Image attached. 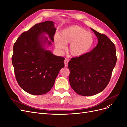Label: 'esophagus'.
I'll list each match as a JSON object with an SVG mask.
<instances>
[{"label": "esophagus", "mask_w": 127, "mask_h": 127, "mask_svg": "<svg viewBox=\"0 0 127 127\" xmlns=\"http://www.w3.org/2000/svg\"><path fill=\"white\" fill-rule=\"evenodd\" d=\"M64 66H65V67H67L68 64V61L66 59L64 60Z\"/></svg>", "instance_id": "34e87169"}]
</instances>
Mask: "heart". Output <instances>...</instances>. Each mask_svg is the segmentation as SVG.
<instances>
[{
	"label": "heart",
	"instance_id": "1",
	"mask_svg": "<svg viewBox=\"0 0 127 127\" xmlns=\"http://www.w3.org/2000/svg\"><path fill=\"white\" fill-rule=\"evenodd\" d=\"M69 43V54L74 57H79L86 54L93 47L95 37L91 32L82 27L72 25L64 29L55 41L56 47L59 49H65L66 44Z\"/></svg>",
	"mask_w": 127,
	"mask_h": 127
}]
</instances>
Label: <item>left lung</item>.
Returning <instances> with one entry per match:
<instances>
[{
  "mask_svg": "<svg viewBox=\"0 0 127 127\" xmlns=\"http://www.w3.org/2000/svg\"><path fill=\"white\" fill-rule=\"evenodd\" d=\"M98 43L91 52L69 61L70 85L77 94L92 96L102 92L110 82L117 63L116 49L109 38L91 29Z\"/></svg>",
  "mask_w": 127,
  "mask_h": 127,
  "instance_id": "obj_1",
  "label": "left lung"
}]
</instances>
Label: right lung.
Segmentation results:
<instances>
[{
	"mask_svg": "<svg viewBox=\"0 0 127 127\" xmlns=\"http://www.w3.org/2000/svg\"><path fill=\"white\" fill-rule=\"evenodd\" d=\"M56 31L54 23L45 21L23 33L14 44L11 58L18 85L30 94L47 93L54 85L64 58L45 48L52 44ZM47 33L52 41L44 35Z\"/></svg>",
	"mask_w": 127,
	"mask_h": 127,
	"instance_id": "1",
	"label": "right lung"
}]
</instances>
